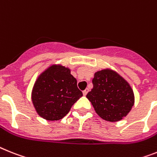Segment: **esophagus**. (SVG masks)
<instances>
[{
    "label": "esophagus",
    "instance_id": "1",
    "mask_svg": "<svg viewBox=\"0 0 157 157\" xmlns=\"http://www.w3.org/2000/svg\"><path fill=\"white\" fill-rule=\"evenodd\" d=\"M88 92H89V89H86L85 90L83 91V95H84V96H86L87 93H88Z\"/></svg>",
    "mask_w": 157,
    "mask_h": 157
}]
</instances>
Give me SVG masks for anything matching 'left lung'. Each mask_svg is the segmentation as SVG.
I'll return each mask as SVG.
<instances>
[{"mask_svg": "<svg viewBox=\"0 0 157 157\" xmlns=\"http://www.w3.org/2000/svg\"><path fill=\"white\" fill-rule=\"evenodd\" d=\"M93 84L86 97L102 119L115 122L128 115L134 105V93L121 75L109 68L97 71Z\"/></svg>", "mask_w": 157, "mask_h": 157, "instance_id": "left-lung-1", "label": "left lung"}]
</instances>
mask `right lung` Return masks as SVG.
<instances>
[{
    "mask_svg": "<svg viewBox=\"0 0 157 157\" xmlns=\"http://www.w3.org/2000/svg\"><path fill=\"white\" fill-rule=\"evenodd\" d=\"M70 69L52 64L38 76L32 91V101L38 115L47 121L65 117L83 93Z\"/></svg>",
    "mask_w": 157,
    "mask_h": 157,
    "instance_id": "1",
    "label": "right lung"
}]
</instances>
